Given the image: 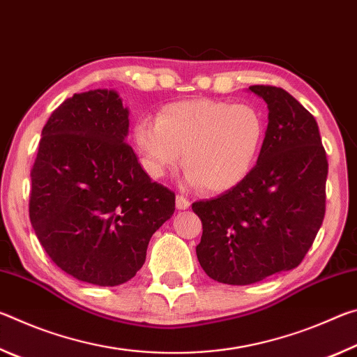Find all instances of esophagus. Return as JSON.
Here are the masks:
<instances>
[{"label":"esophagus","instance_id":"obj_1","mask_svg":"<svg viewBox=\"0 0 357 357\" xmlns=\"http://www.w3.org/2000/svg\"><path fill=\"white\" fill-rule=\"evenodd\" d=\"M190 206V202L187 200L184 195H176V208L178 209H187Z\"/></svg>","mask_w":357,"mask_h":357}]
</instances>
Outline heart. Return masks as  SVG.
Returning <instances> with one entry per match:
<instances>
[{
  "label": "heart",
  "mask_w": 357,
  "mask_h": 357,
  "mask_svg": "<svg viewBox=\"0 0 357 357\" xmlns=\"http://www.w3.org/2000/svg\"><path fill=\"white\" fill-rule=\"evenodd\" d=\"M264 135L261 113L250 104L190 99L165 105L157 119L143 118L134 142L144 170L164 178L184 153L185 184L227 192L250 173Z\"/></svg>",
  "instance_id": "b5f03b06"
}]
</instances>
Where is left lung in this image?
I'll list each match as a JSON object with an SVG mask.
<instances>
[{
    "label": "left lung",
    "instance_id": "8db88e82",
    "mask_svg": "<svg viewBox=\"0 0 357 357\" xmlns=\"http://www.w3.org/2000/svg\"><path fill=\"white\" fill-rule=\"evenodd\" d=\"M269 108L257 165L243 183L192 204L203 223L197 257L211 279L250 285L294 269L326 213L328 157L313 114L285 89L253 84Z\"/></svg>",
    "mask_w": 357,
    "mask_h": 357
}]
</instances>
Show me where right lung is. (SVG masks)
I'll return each mask as SVG.
<instances>
[{
	"label": "right lung",
	"instance_id": "right-lung-1",
	"mask_svg": "<svg viewBox=\"0 0 357 357\" xmlns=\"http://www.w3.org/2000/svg\"><path fill=\"white\" fill-rule=\"evenodd\" d=\"M129 112L108 89L74 94L42 129L31 170L29 220L47 255L82 282L116 287L146 259L174 213L128 143Z\"/></svg>",
	"mask_w": 357,
	"mask_h": 357
}]
</instances>
